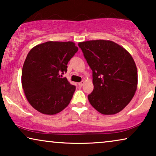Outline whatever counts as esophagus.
I'll return each mask as SVG.
<instances>
[{
	"label": "esophagus",
	"mask_w": 156,
	"mask_h": 156,
	"mask_svg": "<svg viewBox=\"0 0 156 156\" xmlns=\"http://www.w3.org/2000/svg\"><path fill=\"white\" fill-rule=\"evenodd\" d=\"M84 81H82V82L79 83L78 84H79V86H80V87H82L83 85H84Z\"/></svg>",
	"instance_id": "obj_1"
}]
</instances>
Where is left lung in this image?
Segmentation results:
<instances>
[{
    "instance_id": "left-lung-1",
    "label": "left lung",
    "mask_w": 156,
    "mask_h": 156,
    "mask_svg": "<svg viewBox=\"0 0 156 156\" xmlns=\"http://www.w3.org/2000/svg\"><path fill=\"white\" fill-rule=\"evenodd\" d=\"M78 45L92 70L94 90L88 96L89 103L102 114L120 112L137 89L138 71L133 57L111 40H89Z\"/></svg>"
}]
</instances>
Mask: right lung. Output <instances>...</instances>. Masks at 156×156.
<instances>
[{"label":"right lung","mask_w":156,"mask_h":156,"mask_svg":"<svg viewBox=\"0 0 156 156\" xmlns=\"http://www.w3.org/2000/svg\"><path fill=\"white\" fill-rule=\"evenodd\" d=\"M77 51L73 42L49 41L28 52L21 81L27 100L37 112L54 115L69 104L76 87L60 74L67 72L68 62Z\"/></svg>","instance_id":"right-lung-1"}]
</instances>
